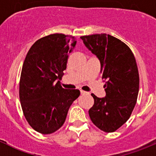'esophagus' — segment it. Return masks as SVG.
<instances>
[{"mask_svg":"<svg viewBox=\"0 0 156 156\" xmlns=\"http://www.w3.org/2000/svg\"><path fill=\"white\" fill-rule=\"evenodd\" d=\"M87 92H85V91H83V90H80V94L81 95H85V94H87Z\"/></svg>","mask_w":156,"mask_h":156,"instance_id":"34e87169","label":"esophagus"}]
</instances>
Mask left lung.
<instances>
[{
    "label": "left lung",
    "instance_id": "obj_1",
    "mask_svg": "<svg viewBox=\"0 0 156 156\" xmlns=\"http://www.w3.org/2000/svg\"><path fill=\"white\" fill-rule=\"evenodd\" d=\"M83 44L99 60L106 96L92 93L94 104L90 119L106 133H113L129 119L137 101L139 76L136 58L129 47L111 35L80 37Z\"/></svg>",
    "mask_w": 156,
    "mask_h": 156
}]
</instances>
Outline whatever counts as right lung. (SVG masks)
<instances>
[{
    "label": "right lung",
    "instance_id": "right-lung-1",
    "mask_svg": "<svg viewBox=\"0 0 156 156\" xmlns=\"http://www.w3.org/2000/svg\"><path fill=\"white\" fill-rule=\"evenodd\" d=\"M74 37L53 34L37 41L26 56L20 79L19 96L25 119L35 131L47 135L64 123L78 90H66L60 80L66 69Z\"/></svg>",
    "mask_w": 156,
    "mask_h": 156
}]
</instances>
